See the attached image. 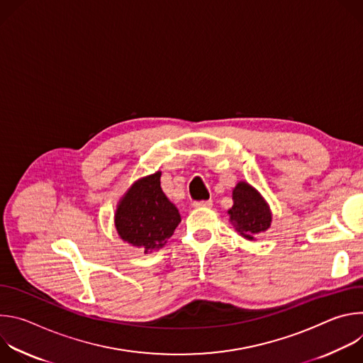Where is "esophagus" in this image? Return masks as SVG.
Listing matches in <instances>:
<instances>
[{
	"label": "esophagus",
	"mask_w": 363,
	"mask_h": 363,
	"mask_svg": "<svg viewBox=\"0 0 363 363\" xmlns=\"http://www.w3.org/2000/svg\"><path fill=\"white\" fill-rule=\"evenodd\" d=\"M192 205L195 206V208H210V206L213 205V201L211 199H208V201H195Z\"/></svg>",
	"instance_id": "34e87169"
}]
</instances>
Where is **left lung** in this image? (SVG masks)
<instances>
[{
  "mask_svg": "<svg viewBox=\"0 0 363 363\" xmlns=\"http://www.w3.org/2000/svg\"><path fill=\"white\" fill-rule=\"evenodd\" d=\"M234 205L228 211L237 231L247 240H252L255 234L266 231L272 223V214L267 203L252 186L238 182L233 191Z\"/></svg>",
  "mask_w": 363,
  "mask_h": 363,
  "instance_id": "obj_1",
  "label": "left lung"
}]
</instances>
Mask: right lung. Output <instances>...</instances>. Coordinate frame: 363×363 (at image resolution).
Listing matches in <instances>:
<instances>
[{"label": "right lung", "mask_w": 363, "mask_h": 363, "mask_svg": "<svg viewBox=\"0 0 363 363\" xmlns=\"http://www.w3.org/2000/svg\"><path fill=\"white\" fill-rule=\"evenodd\" d=\"M181 216L161 188V172L139 179L121 201L115 225L122 240L152 252L164 245Z\"/></svg>", "instance_id": "add662e5"}]
</instances>
